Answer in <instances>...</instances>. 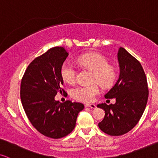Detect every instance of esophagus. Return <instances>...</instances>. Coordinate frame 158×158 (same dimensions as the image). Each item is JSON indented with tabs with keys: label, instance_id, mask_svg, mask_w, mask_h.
Listing matches in <instances>:
<instances>
[{
	"label": "esophagus",
	"instance_id": "34e87169",
	"mask_svg": "<svg viewBox=\"0 0 158 158\" xmlns=\"http://www.w3.org/2000/svg\"><path fill=\"white\" fill-rule=\"evenodd\" d=\"M85 107H89V108H91L92 109H94L96 108V106H95L94 104H90V103H86V104L85 105Z\"/></svg>",
	"mask_w": 158,
	"mask_h": 158
}]
</instances>
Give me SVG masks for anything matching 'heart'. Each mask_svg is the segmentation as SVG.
I'll use <instances>...</instances> for the list:
<instances>
[{
    "label": "heart",
    "instance_id": "1",
    "mask_svg": "<svg viewBox=\"0 0 158 158\" xmlns=\"http://www.w3.org/2000/svg\"><path fill=\"white\" fill-rule=\"evenodd\" d=\"M79 64L83 67L93 71L92 81H97L103 85H108L116 78V69L109 65L108 60L98 52H88L78 58ZM62 79L68 83H73L76 79V68L69 61H64L61 67ZM100 93L98 84L79 85L71 89V96L75 100L83 102H91Z\"/></svg>",
    "mask_w": 158,
    "mask_h": 158
}]
</instances>
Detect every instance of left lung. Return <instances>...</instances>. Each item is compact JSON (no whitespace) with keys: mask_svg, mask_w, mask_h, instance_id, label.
Instances as JSON below:
<instances>
[{"mask_svg":"<svg viewBox=\"0 0 158 158\" xmlns=\"http://www.w3.org/2000/svg\"><path fill=\"white\" fill-rule=\"evenodd\" d=\"M117 56L119 77L105 95L106 99H116V103L97 106L106 113L99 127L105 133L114 136L128 133L138 124L149 97L147 77L141 63L123 48L118 49Z\"/></svg>","mask_w":158,"mask_h":158,"instance_id":"1","label":"left lung"}]
</instances>
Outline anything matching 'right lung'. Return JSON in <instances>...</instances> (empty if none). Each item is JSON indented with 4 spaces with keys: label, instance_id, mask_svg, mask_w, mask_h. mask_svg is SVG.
<instances>
[{
    "label": "right lung",
    "instance_id": "obj_1",
    "mask_svg": "<svg viewBox=\"0 0 158 158\" xmlns=\"http://www.w3.org/2000/svg\"><path fill=\"white\" fill-rule=\"evenodd\" d=\"M69 53L63 47H54L31 62L20 85V99L32 125L42 135L61 139L74 130L77 114L84 108L80 102L55 100L65 92L61 67Z\"/></svg>",
    "mask_w": 158,
    "mask_h": 158
}]
</instances>
